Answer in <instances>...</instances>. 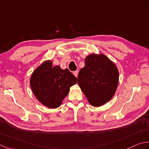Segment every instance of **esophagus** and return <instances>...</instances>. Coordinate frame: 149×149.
I'll return each instance as SVG.
<instances>
[{"label": "esophagus", "instance_id": "obj_1", "mask_svg": "<svg viewBox=\"0 0 149 149\" xmlns=\"http://www.w3.org/2000/svg\"><path fill=\"white\" fill-rule=\"evenodd\" d=\"M73 74H74V75L76 77H78V71H74V72H73Z\"/></svg>", "mask_w": 149, "mask_h": 149}]
</instances>
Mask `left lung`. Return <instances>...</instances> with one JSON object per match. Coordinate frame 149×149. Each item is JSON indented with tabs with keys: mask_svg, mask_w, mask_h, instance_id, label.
I'll use <instances>...</instances> for the list:
<instances>
[{
	"mask_svg": "<svg viewBox=\"0 0 149 149\" xmlns=\"http://www.w3.org/2000/svg\"><path fill=\"white\" fill-rule=\"evenodd\" d=\"M118 81L117 67L103 54L88 55L78 75V86L94 107L104 105L113 98Z\"/></svg>",
	"mask_w": 149,
	"mask_h": 149,
	"instance_id": "obj_1",
	"label": "left lung"
}]
</instances>
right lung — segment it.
Masks as SVG:
<instances>
[{
  "label": "right lung",
  "mask_w": 149,
  "mask_h": 149,
  "mask_svg": "<svg viewBox=\"0 0 149 149\" xmlns=\"http://www.w3.org/2000/svg\"><path fill=\"white\" fill-rule=\"evenodd\" d=\"M77 82V78L68 69L53 67L46 60L33 71L30 86L35 96L42 104L50 109L58 107L68 95L69 89Z\"/></svg>",
  "instance_id": "right-lung-1"
}]
</instances>
